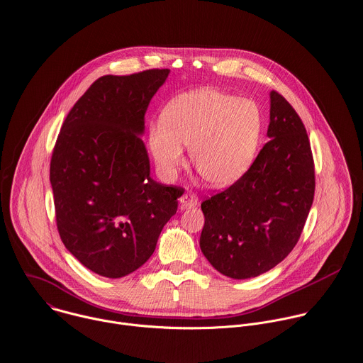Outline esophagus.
I'll return each mask as SVG.
<instances>
[{
  "mask_svg": "<svg viewBox=\"0 0 363 363\" xmlns=\"http://www.w3.org/2000/svg\"><path fill=\"white\" fill-rule=\"evenodd\" d=\"M198 205V196L192 192L189 194H184L181 198H179V208L181 209H186V208H194Z\"/></svg>",
  "mask_w": 363,
  "mask_h": 363,
  "instance_id": "34e87169",
  "label": "esophagus"
}]
</instances>
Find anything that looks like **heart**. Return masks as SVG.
Listing matches in <instances>:
<instances>
[{"label": "heart", "instance_id": "heart-1", "mask_svg": "<svg viewBox=\"0 0 363 363\" xmlns=\"http://www.w3.org/2000/svg\"><path fill=\"white\" fill-rule=\"evenodd\" d=\"M262 133L259 106L215 88H201L172 99L148 130V147L165 179L184 164L182 145L198 174L212 186H228L251 167Z\"/></svg>", "mask_w": 363, "mask_h": 363}]
</instances>
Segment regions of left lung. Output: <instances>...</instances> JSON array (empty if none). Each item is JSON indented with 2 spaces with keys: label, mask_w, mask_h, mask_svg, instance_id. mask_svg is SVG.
<instances>
[{
  "label": "left lung",
  "mask_w": 363,
  "mask_h": 363,
  "mask_svg": "<svg viewBox=\"0 0 363 363\" xmlns=\"http://www.w3.org/2000/svg\"><path fill=\"white\" fill-rule=\"evenodd\" d=\"M268 137L251 168L201 203L199 247L222 275L248 279L282 262L296 245L315 194V167L302 119L271 91Z\"/></svg>",
  "instance_id": "left-lung-1"
}]
</instances>
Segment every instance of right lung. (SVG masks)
<instances>
[{"instance_id":"add662e5","label":"right lung","mask_w":363,"mask_h":363,"mask_svg":"<svg viewBox=\"0 0 363 363\" xmlns=\"http://www.w3.org/2000/svg\"><path fill=\"white\" fill-rule=\"evenodd\" d=\"M168 74L98 78L68 112L52 151L60 236L85 268L105 278L130 275L151 258L184 194L151 178L141 140L150 101Z\"/></svg>"}]
</instances>
